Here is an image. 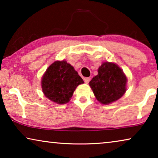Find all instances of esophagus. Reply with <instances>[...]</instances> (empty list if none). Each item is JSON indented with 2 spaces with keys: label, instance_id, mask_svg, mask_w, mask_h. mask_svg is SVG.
<instances>
[{
  "label": "esophagus",
  "instance_id": "obj_1",
  "mask_svg": "<svg viewBox=\"0 0 158 158\" xmlns=\"http://www.w3.org/2000/svg\"><path fill=\"white\" fill-rule=\"evenodd\" d=\"M90 81V77H85V78H84V81H85V83L86 84H88V83H89Z\"/></svg>",
  "mask_w": 158,
  "mask_h": 158
}]
</instances>
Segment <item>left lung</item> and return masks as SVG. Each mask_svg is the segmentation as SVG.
<instances>
[{
    "mask_svg": "<svg viewBox=\"0 0 158 158\" xmlns=\"http://www.w3.org/2000/svg\"><path fill=\"white\" fill-rule=\"evenodd\" d=\"M127 79L117 64L104 62L99 67L98 75L93 77L89 85L97 100L102 104L117 101L127 90Z\"/></svg>",
    "mask_w": 158,
    "mask_h": 158,
    "instance_id": "left-lung-1",
    "label": "left lung"
}]
</instances>
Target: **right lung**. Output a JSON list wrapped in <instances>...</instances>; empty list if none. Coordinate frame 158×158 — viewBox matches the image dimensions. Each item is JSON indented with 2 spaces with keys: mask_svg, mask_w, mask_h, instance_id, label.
Instances as JSON below:
<instances>
[{
  "mask_svg": "<svg viewBox=\"0 0 158 158\" xmlns=\"http://www.w3.org/2000/svg\"><path fill=\"white\" fill-rule=\"evenodd\" d=\"M44 96L57 104L69 102L75 88L84 83L73 67L65 60L55 61L47 69L42 78Z\"/></svg>",
  "mask_w": 158,
  "mask_h": 158,
  "instance_id": "add662e5",
  "label": "right lung"
}]
</instances>
